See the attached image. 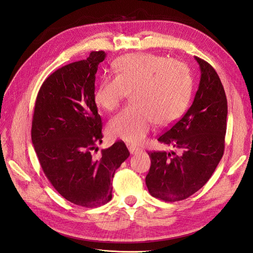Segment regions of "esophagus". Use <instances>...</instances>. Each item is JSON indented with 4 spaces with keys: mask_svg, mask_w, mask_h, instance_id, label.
Returning <instances> with one entry per match:
<instances>
[{
    "mask_svg": "<svg viewBox=\"0 0 253 253\" xmlns=\"http://www.w3.org/2000/svg\"><path fill=\"white\" fill-rule=\"evenodd\" d=\"M128 150H129V152H130L132 155L142 152V150H141L140 148H137V147H135V145H132V144L128 145Z\"/></svg>",
    "mask_w": 253,
    "mask_h": 253,
    "instance_id": "esophagus-1",
    "label": "esophagus"
}]
</instances>
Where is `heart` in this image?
<instances>
[{
  "instance_id": "b5f03b06",
  "label": "heart",
  "mask_w": 253,
  "mask_h": 253,
  "mask_svg": "<svg viewBox=\"0 0 253 253\" xmlns=\"http://www.w3.org/2000/svg\"><path fill=\"white\" fill-rule=\"evenodd\" d=\"M117 76L104 77L93 93L99 109L111 112L132 93L128 106L109 122L112 137L127 142L144 140L154 122L169 125L181 117L189 104L192 79L178 60L153 53H134L115 61Z\"/></svg>"
}]
</instances>
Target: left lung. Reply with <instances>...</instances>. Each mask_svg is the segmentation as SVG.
<instances>
[{
	"instance_id": "left-lung-1",
	"label": "left lung",
	"mask_w": 253,
	"mask_h": 253,
	"mask_svg": "<svg viewBox=\"0 0 253 253\" xmlns=\"http://www.w3.org/2000/svg\"><path fill=\"white\" fill-rule=\"evenodd\" d=\"M201 79L193 104L158 140L179 150L149 152L151 168L145 177L150 194L165 202L189 198L208 181L224 151L228 101L215 70L195 56Z\"/></svg>"
}]
</instances>
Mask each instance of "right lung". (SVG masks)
<instances>
[{
    "label": "right lung",
    "mask_w": 253,
    "mask_h": 253,
    "mask_svg": "<svg viewBox=\"0 0 253 253\" xmlns=\"http://www.w3.org/2000/svg\"><path fill=\"white\" fill-rule=\"evenodd\" d=\"M104 58L103 51H92L87 59L51 74L38 92L32 122V141L46 177L66 200L87 208L111 201L115 172L130 155L118 140L93 156L103 137L93 93Z\"/></svg>",
    "instance_id": "right-lung-1"
}]
</instances>
